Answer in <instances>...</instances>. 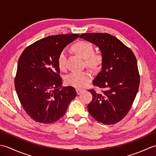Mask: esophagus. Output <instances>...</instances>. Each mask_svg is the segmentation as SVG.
I'll return each mask as SVG.
<instances>
[{
	"mask_svg": "<svg viewBox=\"0 0 156 156\" xmlns=\"http://www.w3.org/2000/svg\"><path fill=\"white\" fill-rule=\"evenodd\" d=\"M76 92H77V94H81L82 92L84 91L83 89H80V88H76Z\"/></svg>",
	"mask_w": 156,
	"mask_h": 156,
	"instance_id": "obj_1",
	"label": "esophagus"
}]
</instances>
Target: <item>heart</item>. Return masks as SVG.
<instances>
[{
	"mask_svg": "<svg viewBox=\"0 0 156 156\" xmlns=\"http://www.w3.org/2000/svg\"><path fill=\"white\" fill-rule=\"evenodd\" d=\"M72 50L76 54L85 60V64L93 70L101 68L103 57L99 52H94V47L91 43L80 41L72 45ZM58 66L62 71L67 68V55L62 51L58 58ZM92 79V75L88 71L73 72L66 76L65 82L67 85L76 88H82L87 86Z\"/></svg>",
	"mask_w": 156,
	"mask_h": 156,
	"instance_id": "b5f03b06",
	"label": "heart"
}]
</instances>
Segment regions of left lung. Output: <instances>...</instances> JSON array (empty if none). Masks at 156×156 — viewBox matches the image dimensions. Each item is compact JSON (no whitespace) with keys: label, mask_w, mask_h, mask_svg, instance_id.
I'll return each mask as SVG.
<instances>
[{"label":"left lung","mask_w":156,"mask_h":156,"mask_svg":"<svg viewBox=\"0 0 156 156\" xmlns=\"http://www.w3.org/2000/svg\"><path fill=\"white\" fill-rule=\"evenodd\" d=\"M80 37L97 45L103 57L102 70L92 84L105 90H88L92 95L89 113L103 124L117 123L130 110L140 87L136 58L130 48L106 33L83 34Z\"/></svg>","instance_id":"1"}]
</instances>
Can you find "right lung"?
Listing matches in <instances>:
<instances>
[{
	"label": "right lung",
	"mask_w": 156,
	"mask_h": 156,
	"mask_svg": "<svg viewBox=\"0 0 156 156\" xmlns=\"http://www.w3.org/2000/svg\"><path fill=\"white\" fill-rule=\"evenodd\" d=\"M78 34L56 35L29 45L19 59L15 87L19 101L35 122L49 124L64 115L77 93L72 87L62 88L58 58Z\"/></svg>",
	"instance_id": "obj_1"
}]
</instances>
